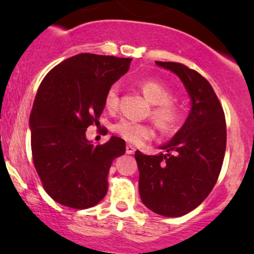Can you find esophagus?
Returning a JSON list of instances; mask_svg holds the SVG:
<instances>
[{
  "label": "esophagus",
  "mask_w": 254,
  "mask_h": 254,
  "mask_svg": "<svg viewBox=\"0 0 254 254\" xmlns=\"http://www.w3.org/2000/svg\"><path fill=\"white\" fill-rule=\"evenodd\" d=\"M135 152V146L131 143H127V155H132Z\"/></svg>",
  "instance_id": "obj_1"
}]
</instances>
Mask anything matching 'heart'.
<instances>
[{
	"label": "heart",
	"instance_id": "heart-1",
	"mask_svg": "<svg viewBox=\"0 0 254 254\" xmlns=\"http://www.w3.org/2000/svg\"><path fill=\"white\" fill-rule=\"evenodd\" d=\"M137 87L143 96L153 103L152 118L162 131H171L182 119V107L172 99V92L168 87L156 79L143 78L137 82ZM119 83H113L104 97V104L109 111H115L119 104ZM113 130L127 141L139 145L152 139L155 129L147 123H139L131 119H120L115 123Z\"/></svg>",
	"mask_w": 254,
	"mask_h": 254
}]
</instances>
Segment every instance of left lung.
Masks as SVG:
<instances>
[{"label":"left lung","mask_w":254,"mask_h":254,"mask_svg":"<svg viewBox=\"0 0 254 254\" xmlns=\"http://www.w3.org/2000/svg\"><path fill=\"white\" fill-rule=\"evenodd\" d=\"M183 81L191 111L182 129L163 145L166 155L135 152L142 203L162 216L178 217L200 205L219 178L226 150V120L205 77L179 63L156 61Z\"/></svg>","instance_id":"left-lung-1"}]
</instances>
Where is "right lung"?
<instances>
[{"mask_svg":"<svg viewBox=\"0 0 254 254\" xmlns=\"http://www.w3.org/2000/svg\"><path fill=\"white\" fill-rule=\"evenodd\" d=\"M130 63L78 54L56 65L40 83L29 122L33 162L45 191L61 205L87 209L108 191L109 168L125 153V141L112 136L92 145L86 129L99 124L107 91Z\"/></svg>","mask_w":254,"mask_h":254,"instance_id":"1","label":"right lung"}]
</instances>
